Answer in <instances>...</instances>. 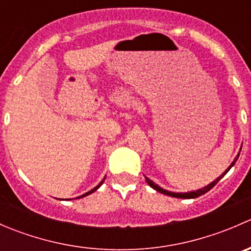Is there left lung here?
I'll return each mask as SVG.
<instances>
[{"label":"left lung","mask_w":251,"mask_h":251,"mask_svg":"<svg viewBox=\"0 0 251 251\" xmlns=\"http://www.w3.org/2000/svg\"><path fill=\"white\" fill-rule=\"evenodd\" d=\"M240 149H242V148H240ZM239 153H240V151H239ZM239 153L237 154V156H235V158H234V160L232 161V163H231V165H229L228 168L226 169V171H225L224 174H222V175H220V176L217 177L216 179H214V181H212L211 183H209V184H207V186L203 187V188H201V189H197V191H193V192H187V193H175V192L166 191V189L161 188L160 186H158V184H156V183H154V182L151 181V179H149L148 177H146V181H147V183H148L149 186L151 187V188H153V189H155V191H156V192H159V193H161V194H165V196H169V197H174V198H182V199H193V198H198V197L203 196V194L206 193V192H209L210 189H211L212 187H214L215 184H216L217 182H219L220 179H221L222 177L225 176V175H226L227 173H228L229 170H231V168H232V166L234 165V164H235V161H237V160H238V158H239Z\"/></svg>","instance_id":"obj_1"}]
</instances>
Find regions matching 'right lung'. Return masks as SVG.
I'll use <instances>...</instances> for the list:
<instances>
[{"label": "right lung", "mask_w": 251, "mask_h": 251, "mask_svg": "<svg viewBox=\"0 0 251 251\" xmlns=\"http://www.w3.org/2000/svg\"><path fill=\"white\" fill-rule=\"evenodd\" d=\"M104 178H105V177H104ZM104 178H103V179H102V181H100V183H98V184H97V186H96V187H95V188H93V189H91V191H88V192H87V193L82 194V196L77 197V198H76V199L83 198V197L88 196V194H91V193H93V192H96V191H97V189H98V188H100V186H102V184H103V182H104ZM65 201H68V199H65ZM69 201H70V199H69Z\"/></svg>", "instance_id": "1"}]
</instances>
